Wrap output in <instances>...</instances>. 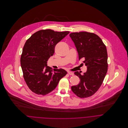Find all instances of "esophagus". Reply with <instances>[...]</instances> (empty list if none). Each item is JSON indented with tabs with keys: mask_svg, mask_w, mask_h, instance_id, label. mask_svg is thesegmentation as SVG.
Returning a JSON list of instances; mask_svg holds the SVG:
<instances>
[{
	"mask_svg": "<svg viewBox=\"0 0 128 128\" xmlns=\"http://www.w3.org/2000/svg\"><path fill=\"white\" fill-rule=\"evenodd\" d=\"M68 74L69 75H74V73H73V72H70V71H68Z\"/></svg>",
	"mask_w": 128,
	"mask_h": 128,
	"instance_id": "obj_1",
	"label": "esophagus"
}]
</instances>
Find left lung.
<instances>
[{
  "mask_svg": "<svg viewBox=\"0 0 128 128\" xmlns=\"http://www.w3.org/2000/svg\"><path fill=\"white\" fill-rule=\"evenodd\" d=\"M78 53L79 60L84 58L83 62L87 70L83 75L78 72L74 74L80 82L72 87L73 92L80 98L91 96L102 85L108 69V53L106 45L96 34L86 32H72L70 34Z\"/></svg>",
  "mask_w": 128,
  "mask_h": 128,
  "instance_id": "left-lung-1",
  "label": "left lung"
}]
</instances>
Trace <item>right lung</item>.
<instances>
[{"label":"right lung","instance_id":"right-lung-1","mask_svg":"<svg viewBox=\"0 0 128 128\" xmlns=\"http://www.w3.org/2000/svg\"><path fill=\"white\" fill-rule=\"evenodd\" d=\"M70 32L42 30L33 34L26 42L20 56L24 81L29 89L37 94L46 95L53 91L67 72L47 66L48 58L55 52L56 44Z\"/></svg>","mask_w":128,"mask_h":128}]
</instances>
